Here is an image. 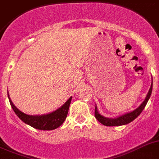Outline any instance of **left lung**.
Masks as SVG:
<instances>
[{
	"label": "left lung",
	"mask_w": 159,
	"mask_h": 159,
	"mask_svg": "<svg viewBox=\"0 0 159 159\" xmlns=\"http://www.w3.org/2000/svg\"><path fill=\"white\" fill-rule=\"evenodd\" d=\"M152 89H153V79H152L151 85H150V88L149 89V92H148L147 95H146L144 101L141 104L140 106L137 108L136 109H134L132 112H127L125 114H123L120 116L115 117V118H108V117H105V116H102L98 112L97 107L96 105V108H95V116H96V118L101 124L106 126H120L129 124L131 121H133L134 119H136L141 114V112H142V110L144 109L146 104H147L148 100H149V99L150 98V96H151Z\"/></svg>",
	"instance_id": "obj_1"
}]
</instances>
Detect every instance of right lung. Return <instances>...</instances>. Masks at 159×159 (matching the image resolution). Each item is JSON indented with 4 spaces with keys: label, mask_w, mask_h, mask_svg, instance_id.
Instances as JSON below:
<instances>
[{
    "label": "right lung",
    "mask_w": 159,
    "mask_h": 159,
    "mask_svg": "<svg viewBox=\"0 0 159 159\" xmlns=\"http://www.w3.org/2000/svg\"><path fill=\"white\" fill-rule=\"evenodd\" d=\"M8 97H9V103L11 104L13 110L19 118L25 124L40 130H52L59 128L66 120V117L68 113L69 106H70L71 98H72V96H70L62 106L50 113L43 115H28L19 110L13 104L11 99L9 97V92H8Z\"/></svg>",
    "instance_id": "1"
}]
</instances>
